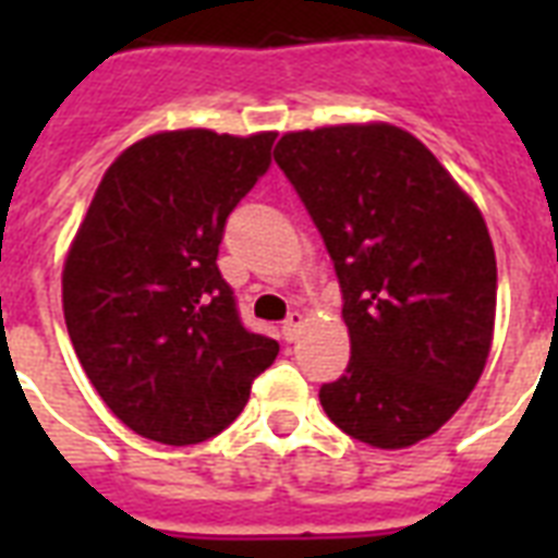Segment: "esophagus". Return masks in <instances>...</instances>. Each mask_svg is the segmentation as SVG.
Segmentation results:
<instances>
[{
  "instance_id": "34e87169",
  "label": "esophagus",
  "mask_w": 558,
  "mask_h": 558,
  "mask_svg": "<svg viewBox=\"0 0 558 558\" xmlns=\"http://www.w3.org/2000/svg\"><path fill=\"white\" fill-rule=\"evenodd\" d=\"M301 330H304V315H301V313H289V318H287V322H283V339L295 341L298 336H301Z\"/></svg>"
}]
</instances>
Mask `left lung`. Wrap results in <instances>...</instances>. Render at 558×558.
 <instances>
[{
	"label": "left lung",
	"mask_w": 558,
	"mask_h": 558,
	"mask_svg": "<svg viewBox=\"0 0 558 558\" xmlns=\"http://www.w3.org/2000/svg\"><path fill=\"white\" fill-rule=\"evenodd\" d=\"M344 295L350 365L318 390L341 432L405 449L449 423L493 348L498 269L481 210L390 124L287 133L275 147Z\"/></svg>",
	"instance_id": "1"
}]
</instances>
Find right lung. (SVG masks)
Masks as SVG:
<instances>
[{
	"instance_id": "obj_1",
	"label": "right lung",
	"mask_w": 558,
	"mask_h": 558,
	"mask_svg": "<svg viewBox=\"0 0 558 558\" xmlns=\"http://www.w3.org/2000/svg\"><path fill=\"white\" fill-rule=\"evenodd\" d=\"M278 133L147 135L100 179L63 266V315L109 411L193 446L234 423L278 341L245 330L217 254Z\"/></svg>"
}]
</instances>
